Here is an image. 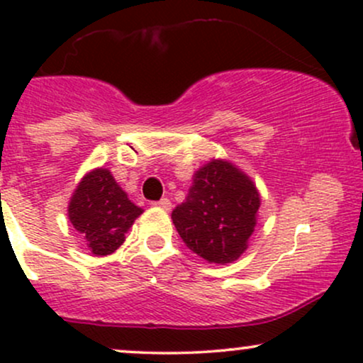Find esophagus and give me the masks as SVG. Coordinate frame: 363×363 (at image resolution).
Segmentation results:
<instances>
[{"instance_id": "obj_1", "label": "esophagus", "mask_w": 363, "mask_h": 363, "mask_svg": "<svg viewBox=\"0 0 363 363\" xmlns=\"http://www.w3.org/2000/svg\"><path fill=\"white\" fill-rule=\"evenodd\" d=\"M153 205H157V206H160L162 210H170V208H172V203H170V199L169 198H162L160 201H157V203H153Z\"/></svg>"}]
</instances>
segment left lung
<instances>
[{"label":"left lung","mask_w":363,"mask_h":363,"mask_svg":"<svg viewBox=\"0 0 363 363\" xmlns=\"http://www.w3.org/2000/svg\"><path fill=\"white\" fill-rule=\"evenodd\" d=\"M256 184L227 160H211L193 176L172 222L191 251L215 264L239 259L256 227Z\"/></svg>","instance_id":"1"}]
</instances>
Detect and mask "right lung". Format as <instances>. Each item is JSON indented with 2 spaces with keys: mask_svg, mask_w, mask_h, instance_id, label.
<instances>
[{
  "mask_svg": "<svg viewBox=\"0 0 363 363\" xmlns=\"http://www.w3.org/2000/svg\"><path fill=\"white\" fill-rule=\"evenodd\" d=\"M143 213L129 201L109 169L85 174L69 199L68 216L95 256L112 254L124 242V234Z\"/></svg>",
  "mask_w": 363,
  "mask_h": 363,
  "instance_id": "1",
  "label": "right lung"
}]
</instances>
